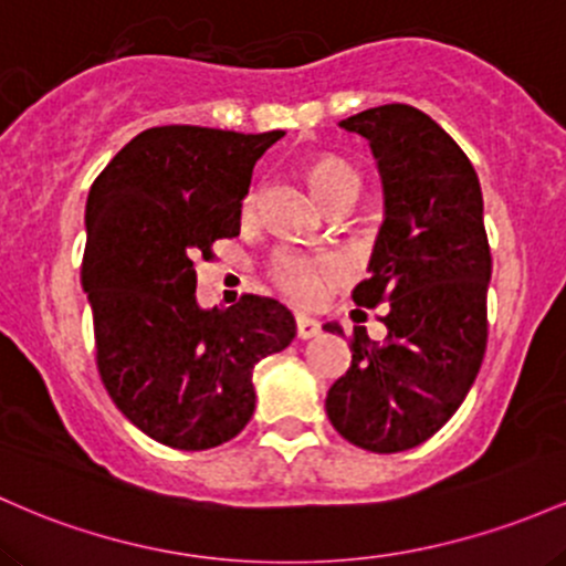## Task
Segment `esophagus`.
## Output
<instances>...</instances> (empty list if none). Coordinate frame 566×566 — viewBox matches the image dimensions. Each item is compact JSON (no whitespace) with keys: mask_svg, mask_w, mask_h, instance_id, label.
<instances>
[{"mask_svg":"<svg viewBox=\"0 0 566 566\" xmlns=\"http://www.w3.org/2000/svg\"><path fill=\"white\" fill-rule=\"evenodd\" d=\"M317 334H321V323H317L315 317H307V315L296 317V336H300V339H313Z\"/></svg>","mask_w":566,"mask_h":566,"instance_id":"obj_1","label":"esophagus"}]
</instances>
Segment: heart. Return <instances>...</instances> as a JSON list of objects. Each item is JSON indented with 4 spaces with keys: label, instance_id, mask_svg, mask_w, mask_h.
<instances>
[{
    "label": "heart",
    "instance_id": "obj_1",
    "mask_svg": "<svg viewBox=\"0 0 566 566\" xmlns=\"http://www.w3.org/2000/svg\"><path fill=\"white\" fill-rule=\"evenodd\" d=\"M307 181L313 192L323 202H328L342 189L360 184L358 170L350 163L336 155H317L307 163ZM253 200V198H251ZM275 281L291 300L296 302H315L323 294L328 281L339 275V264L332 256H307V253L283 249L275 253L270 270Z\"/></svg>",
    "mask_w": 566,
    "mask_h": 566
}]
</instances>
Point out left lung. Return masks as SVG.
I'll return each instance as SVG.
<instances>
[{"label": "left lung", "instance_id": "obj_1", "mask_svg": "<svg viewBox=\"0 0 566 566\" xmlns=\"http://www.w3.org/2000/svg\"><path fill=\"white\" fill-rule=\"evenodd\" d=\"M339 125L366 138L382 179L385 221L353 302L387 304V339L355 332L353 364L328 390L326 411L355 447L406 452L449 422L484 360V198L465 151L415 106H374ZM323 328L342 334L336 323Z\"/></svg>", "mask_w": 566, "mask_h": 566}]
</instances>
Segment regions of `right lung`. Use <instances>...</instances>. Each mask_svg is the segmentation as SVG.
Instances as JSON below:
<instances>
[{
    "label": "right lung",
    "instance_id": "1",
    "mask_svg": "<svg viewBox=\"0 0 566 566\" xmlns=\"http://www.w3.org/2000/svg\"><path fill=\"white\" fill-rule=\"evenodd\" d=\"M283 130L163 125L138 133L93 181L82 289L95 364L117 409L165 447L230 441L256 406L253 366L296 336L270 296L200 310L198 259L240 234L253 165Z\"/></svg>",
    "mask_w": 566,
    "mask_h": 566
}]
</instances>
